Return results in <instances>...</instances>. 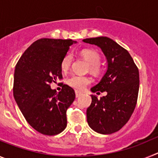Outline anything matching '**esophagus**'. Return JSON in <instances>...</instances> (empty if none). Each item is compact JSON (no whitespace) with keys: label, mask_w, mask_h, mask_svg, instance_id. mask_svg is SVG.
I'll list each match as a JSON object with an SVG mask.
<instances>
[{"label":"esophagus","mask_w":158,"mask_h":158,"mask_svg":"<svg viewBox=\"0 0 158 158\" xmlns=\"http://www.w3.org/2000/svg\"><path fill=\"white\" fill-rule=\"evenodd\" d=\"M75 94H76V97L77 98V97H79V96H81L82 95V93L80 91H77V90H76L75 91Z\"/></svg>","instance_id":"esophagus-1"}]
</instances>
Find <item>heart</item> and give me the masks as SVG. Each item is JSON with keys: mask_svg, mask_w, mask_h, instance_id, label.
<instances>
[{"mask_svg": "<svg viewBox=\"0 0 158 158\" xmlns=\"http://www.w3.org/2000/svg\"><path fill=\"white\" fill-rule=\"evenodd\" d=\"M81 55L89 62L90 65V72L93 73H99L100 71V55L99 53L90 49H84L81 51ZM73 57L70 54H67L62 60L61 69L63 72H66L70 67ZM67 85L78 90H82L90 83V80L86 77L79 75H72L66 80Z\"/></svg>", "mask_w": 158, "mask_h": 158, "instance_id": "b5f03b06", "label": "heart"}]
</instances>
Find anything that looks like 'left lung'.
Instances as JSON below:
<instances>
[{"mask_svg":"<svg viewBox=\"0 0 158 158\" xmlns=\"http://www.w3.org/2000/svg\"><path fill=\"white\" fill-rule=\"evenodd\" d=\"M84 43L101 49L107 59V71L100 81L91 89L93 93L107 92L105 96L91 95V105L86 115L89 126L102 135L119 131L131 118L137 104L139 73L127 50L110 38H90Z\"/></svg>","mask_w":158,"mask_h":158,"instance_id":"8db88e82","label":"left lung"}]
</instances>
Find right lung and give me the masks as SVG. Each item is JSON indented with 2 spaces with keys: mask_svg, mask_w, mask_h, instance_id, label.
I'll return each mask as SVG.
<instances>
[{
  "mask_svg": "<svg viewBox=\"0 0 158 158\" xmlns=\"http://www.w3.org/2000/svg\"><path fill=\"white\" fill-rule=\"evenodd\" d=\"M73 43L77 41L37 40L24 51L15 68L14 98L27 122L43 135H58L66 127V111L75 99L74 90L62 85L57 93L50 84L62 78L61 62Z\"/></svg>",
  "mask_w": 158,
  "mask_h": 158,
  "instance_id": "obj_1",
  "label": "right lung"
}]
</instances>
